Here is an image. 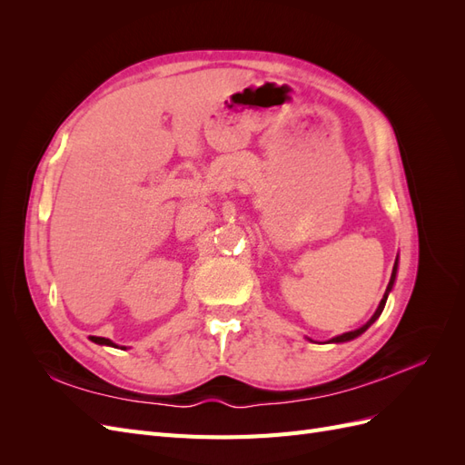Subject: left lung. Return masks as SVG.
Segmentation results:
<instances>
[{"mask_svg": "<svg viewBox=\"0 0 465 465\" xmlns=\"http://www.w3.org/2000/svg\"><path fill=\"white\" fill-rule=\"evenodd\" d=\"M396 270H398V262H396V265H393V272H391V279H390V283H388V289H386V292H384V299L380 301V304H378V308H376V312H374V316L364 323L362 328H359V330H355V331H347V333H343V335H337V337H333L331 341H335V343H340V341H349V340H353V337H357V335H361L364 330H367L371 323L382 314V311H384V304H386V299H388V292L391 291V285H393V281H396Z\"/></svg>", "mask_w": 465, "mask_h": 465, "instance_id": "8db88e82", "label": "left lung"}]
</instances>
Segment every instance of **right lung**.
I'll return each instance as SVG.
<instances>
[{
  "label": "right lung",
  "instance_id": "add662e5",
  "mask_svg": "<svg viewBox=\"0 0 465 465\" xmlns=\"http://www.w3.org/2000/svg\"><path fill=\"white\" fill-rule=\"evenodd\" d=\"M91 340H93L94 343H98V345H112V347H116V345L112 343L110 340H106V337H96V335H91Z\"/></svg>",
  "mask_w": 465,
  "mask_h": 465
}]
</instances>
